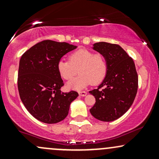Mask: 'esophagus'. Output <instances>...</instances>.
I'll return each instance as SVG.
<instances>
[{"label": "esophagus", "mask_w": 159, "mask_h": 159, "mask_svg": "<svg viewBox=\"0 0 159 159\" xmlns=\"http://www.w3.org/2000/svg\"><path fill=\"white\" fill-rule=\"evenodd\" d=\"M78 93H79V96H86L87 94V92H84V91H81V92H79Z\"/></svg>", "instance_id": "esophagus-1"}]
</instances>
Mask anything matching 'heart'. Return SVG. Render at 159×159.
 Returning a JSON list of instances; mask_svg holds the SVG:
<instances>
[{
	"label": "heart",
	"mask_w": 159,
	"mask_h": 159,
	"mask_svg": "<svg viewBox=\"0 0 159 159\" xmlns=\"http://www.w3.org/2000/svg\"><path fill=\"white\" fill-rule=\"evenodd\" d=\"M58 73L65 80L71 79L79 72V75L67 83L71 90H80L90 84H98L107 73V65L105 57L81 48L69 55V61L61 59L57 64Z\"/></svg>",
	"instance_id": "heart-1"
}]
</instances>
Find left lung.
<instances>
[{
  "instance_id": "1",
  "label": "left lung",
  "mask_w": 159,
  "mask_h": 159,
  "mask_svg": "<svg viewBox=\"0 0 159 159\" xmlns=\"http://www.w3.org/2000/svg\"><path fill=\"white\" fill-rule=\"evenodd\" d=\"M92 48L105 57L107 69L98 88L89 92L96 98L90 114L101 121H114L130 108L136 96L138 78L135 65L119 45L100 42Z\"/></svg>"
}]
</instances>
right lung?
<instances>
[{"mask_svg": "<svg viewBox=\"0 0 159 159\" xmlns=\"http://www.w3.org/2000/svg\"><path fill=\"white\" fill-rule=\"evenodd\" d=\"M77 48L67 43L44 40L24 53L19 61L18 88L21 102L36 120L59 123L68 115L78 97L75 91L61 92L63 81L57 64L66 54Z\"/></svg>", "mask_w": 159, "mask_h": 159, "instance_id": "obj_1", "label": "right lung"}]
</instances>
